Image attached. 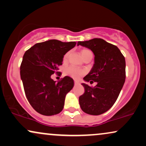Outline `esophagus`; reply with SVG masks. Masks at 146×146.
I'll return each mask as SVG.
<instances>
[{
  "mask_svg": "<svg viewBox=\"0 0 146 146\" xmlns=\"http://www.w3.org/2000/svg\"><path fill=\"white\" fill-rule=\"evenodd\" d=\"M74 83H75V85H79V82H78V81H77V80H75L74 81Z\"/></svg>",
  "mask_w": 146,
  "mask_h": 146,
  "instance_id": "1",
  "label": "esophagus"
}]
</instances>
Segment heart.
Listing matches in <instances>:
<instances>
[{
	"mask_svg": "<svg viewBox=\"0 0 146 146\" xmlns=\"http://www.w3.org/2000/svg\"><path fill=\"white\" fill-rule=\"evenodd\" d=\"M90 53H92V52L88 49H82L81 50V54H82L83 58H84L85 56H87L88 54H90ZM69 52L66 53L63 56V61H67L68 58H69ZM64 74L71 77L72 78L77 79L85 74V71L84 69H79V68H77L75 66H69L64 70Z\"/></svg>",
	"mask_w": 146,
	"mask_h": 146,
	"instance_id": "1",
	"label": "heart"
}]
</instances>
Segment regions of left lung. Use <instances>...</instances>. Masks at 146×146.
<instances>
[{
  "label": "left lung",
  "mask_w": 146,
  "mask_h": 146,
  "mask_svg": "<svg viewBox=\"0 0 146 146\" xmlns=\"http://www.w3.org/2000/svg\"><path fill=\"white\" fill-rule=\"evenodd\" d=\"M77 45L91 50L95 55L94 64L84 79L96 82L95 87L82 84L85 92L79 98L84 112L100 115L108 111L115 103L125 81V59L115 45L101 38L78 42Z\"/></svg>",
  "instance_id": "8db88e82"
}]
</instances>
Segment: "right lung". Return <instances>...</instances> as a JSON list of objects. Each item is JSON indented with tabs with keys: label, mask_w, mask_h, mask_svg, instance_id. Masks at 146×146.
Here are the masks:
<instances>
[{
	"label": "right lung",
	"mask_w": 146,
	"mask_h": 146,
	"mask_svg": "<svg viewBox=\"0 0 146 146\" xmlns=\"http://www.w3.org/2000/svg\"><path fill=\"white\" fill-rule=\"evenodd\" d=\"M75 45V42L50 40L36 44L24 54L20 66L21 79L27 100L38 113L52 116L63 109L65 96L74 82L66 76L56 83L51 75L60 73L57 71L63 56Z\"/></svg>",
	"instance_id": "right-lung-1"
}]
</instances>
